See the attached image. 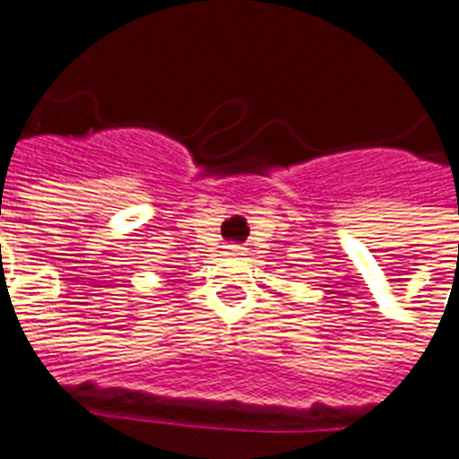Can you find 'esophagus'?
Listing matches in <instances>:
<instances>
[{
  "label": "esophagus",
  "mask_w": 459,
  "mask_h": 459,
  "mask_svg": "<svg viewBox=\"0 0 459 459\" xmlns=\"http://www.w3.org/2000/svg\"><path fill=\"white\" fill-rule=\"evenodd\" d=\"M233 249H236V252H242V249H245V247H233Z\"/></svg>",
  "instance_id": "obj_1"
}]
</instances>
